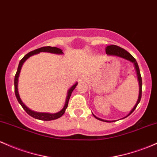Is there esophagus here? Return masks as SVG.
<instances>
[{
	"mask_svg": "<svg viewBox=\"0 0 157 157\" xmlns=\"http://www.w3.org/2000/svg\"><path fill=\"white\" fill-rule=\"evenodd\" d=\"M87 79V77H86V76H82V77H81V80H86Z\"/></svg>",
	"mask_w": 157,
	"mask_h": 157,
	"instance_id": "34e87169",
	"label": "esophagus"
}]
</instances>
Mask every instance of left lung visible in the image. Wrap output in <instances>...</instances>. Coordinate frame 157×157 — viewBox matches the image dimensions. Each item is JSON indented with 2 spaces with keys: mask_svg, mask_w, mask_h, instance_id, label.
<instances>
[{
  "mask_svg": "<svg viewBox=\"0 0 157 157\" xmlns=\"http://www.w3.org/2000/svg\"><path fill=\"white\" fill-rule=\"evenodd\" d=\"M106 54L109 55V56H119V57L124 58V59H127V60H129V61H130V62H132V63H133L134 65H135V68H136V74H137V76H138V80H139V98H138V101H137L136 104L135 106H134V107L132 108L131 111L130 112V113H129V114L127 115V116L124 117V118H127V116H129V115L131 114L132 112H133L134 110H135L136 108V106H138V104H139V103L140 102L141 98H142V77H141L140 71H139V65H138V63H137L136 60L135 58H134L133 56H132L130 53L127 52L126 50H124V48H121L118 47V46H117V45H114V44H111V45L107 46V47L106 48ZM93 115H94V118H97V119L100 120V121H104V122H113V121H106V120L101 119V118L96 117L94 114H93ZM123 118H121V119H123Z\"/></svg>",
  "mask_w": 157,
  "mask_h": 157,
  "instance_id": "1",
  "label": "left lung"
}]
</instances>
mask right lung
Returning <instances> with one entry per match:
<instances>
[{
    "label": "right lung",
    "mask_w": 157,
    "mask_h": 157,
    "mask_svg": "<svg viewBox=\"0 0 157 157\" xmlns=\"http://www.w3.org/2000/svg\"><path fill=\"white\" fill-rule=\"evenodd\" d=\"M40 52H48V53H56V54H63V52L61 49L59 48H56V47H51V46H47V47H42L40 48H38V49L34 50V51H30L28 53L25 55L21 59L19 62V64H18V70H17L16 74H15V80H14V85H15V96H16L17 100H18V103L21 105V106L23 107V109L25 110L26 113H27L29 115L32 116L33 118H36V119L39 120H42V121H52V120H55L57 119V118H60L63 114L65 113V109L66 108L68 107V101H69L71 94L72 92H73L74 89H75L76 86L77 85V82H76L75 85L72 86L70 88L68 92V94H67V98H66V101H65V104L64 107L63 108V109L60 110L59 112L56 113H37V112H34L33 110H31L29 109L28 107L25 106V104H24V103L22 102V101L21 100L19 94H18V77H19V74L21 71V69L22 65L24 64V63L28 59L29 57H30L31 56L33 55L37 54V53H40Z\"/></svg>",
    "instance_id": "obj_1"
}]
</instances>
